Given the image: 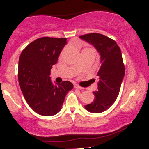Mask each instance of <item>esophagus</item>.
Listing matches in <instances>:
<instances>
[{
	"instance_id": "34e87169",
	"label": "esophagus",
	"mask_w": 149,
	"mask_h": 149,
	"mask_svg": "<svg viewBox=\"0 0 149 149\" xmlns=\"http://www.w3.org/2000/svg\"><path fill=\"white\" fill-rule=\"evenodd\" d=\"M74 87L75 88H79V89H83L84 88H82V87L80 86H79L78 84H74Z\"/></svg>"
}]
</instances>
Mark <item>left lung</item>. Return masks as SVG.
Wrapping results in <instances>:
<instances>
[{
    "label": "left lung",
    "instance_id": "1",
    "mask_svg": "<svg viewBox=\"0 0 149 149\" xmlns=\"http://www.w3.org/2000/svg\"><path fill=\"white\" fill-rule=\"evenodd\" d=\"M79 38L93 45L100 56L101 66L97 74L98 89L93 92L94 100L85 108L89 112L102 113L116 101L125 76L121 51L114 40L100 33H89Z\"/></svg>",
    "mask_w": 149,
    "mask_h": 149
}]
</instances>
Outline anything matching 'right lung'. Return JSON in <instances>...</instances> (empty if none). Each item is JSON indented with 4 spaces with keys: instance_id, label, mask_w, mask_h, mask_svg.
I'll list each match as a JSON object with an SVG mask.
<instances>
[{
    "instance_id": "right-lung-1",
    "label": "right lung",
    "mask_w": 149,
    "mask_h": 149,
    "mask_svg": "<svg viewBox=\"0 0 149 149\" xmlns=\"http://www.w3.org/2000/svg\"><path fill=\"white\" fill-rule=\"evenodd\" d=\"M67 38L43 37L30 43L19 60L18 79L28 104L42 116H53L60 111L65 96L73 88L68 81L54 84L50 74L57 63Z\"/></svg>"
}]
</instances>
